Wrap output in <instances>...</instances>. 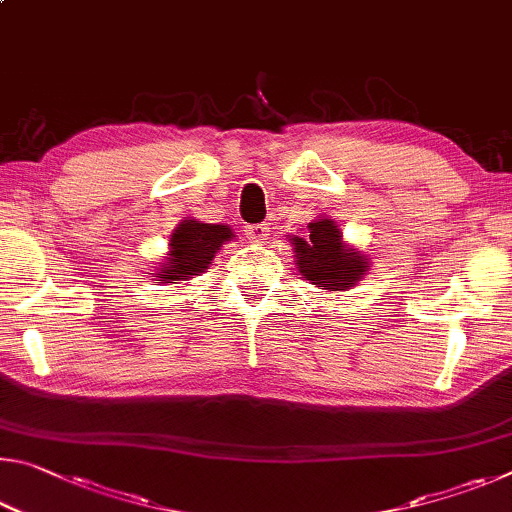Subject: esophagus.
<instances>
[{"label":"esophagus","mask_w":512,"mask_h":512,"mask_svg":"<svg viewBox=\"0 0 512 512\" xmlns=\"http://www.w3.org/2000/svg\"><path fill=\"white\" fill-rule=\"evenodd\" d=\"M268 232H271V228H268V223L246 225V237L250 241H255V244H262V241L268 237Z\"/></svg>","instance_id":"esophagus-1"}]
</instances>
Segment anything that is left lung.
<instances>
[{
	"instance_id": "1",
	"label": "left lung",
	"mask_w": 512,
	"mask_h": 512,
	"mask_svg": "<svg viewBox=\"0 0 512 512\" xmlns=\"http://www.w3.org/2000/svg\"><path fill=\"white\" fill-rule=\"evenodd\" d=\"M293 246L298 271L311 284L329 291L354 287L368 268L366 257L359 250H348L341 244V230L329 219L309 223L307 237H293Z\"/></svg>"
}]
</instances>
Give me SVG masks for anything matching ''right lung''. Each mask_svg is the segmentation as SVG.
Masks as SVG:
<instances>
[{
    "label": "right lung",
    "instance_id": "1",
    "mask_svg": "<svg viewBox=\"0 0 512 512\" xmlns=\"http://www.w3.org/2000/svg\"><path fill=\"white\" fill-rule=\"evenodd\" d=\"M228 239H232L228 225L201 223L194 219L180 223L178 230L171 232L167 264L162 273H155V277H162L160 282H178L203 273L207 264H212L216 250Z\"/></svg>",
    "mask_w": 512,
    "mask_h": 512
}]
</instances>
